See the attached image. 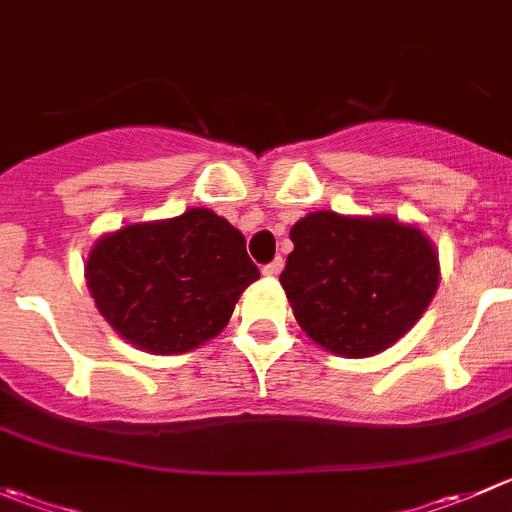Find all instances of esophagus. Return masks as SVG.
<instances>
[{
	"instance_id": "34e87169",
	"label": "esophagus",
	"mask_w": 512,
	"mask_h": 512,
	"mask_svg": "<svg viewBox=\"0 0 512 512\" xmlns=\"http://www.w3.org/2000/svg\"><path fill=\"white\" fill-rule=\"evenodd\" d=\"M282 265H285V262H282L280 257H277V260L267 262V265L262 267V275H265V277H277L282 272Z\"/></svg>"
}]
</instances>
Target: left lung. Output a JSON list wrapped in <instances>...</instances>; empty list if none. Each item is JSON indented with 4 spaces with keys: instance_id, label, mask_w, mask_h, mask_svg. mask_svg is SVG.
Instances as JSON below:
<instances>
[{
    "instance_id": "8db88e82",
    "label": "left lung",
    "mask_w": 512,
    "mask_h": 512,
    "mask_svg": "<svg viewBox=\"0 0 512 512\" xmlns=\"http://www.w3.org/2000/svg\"><path fill=\"white\" fill-rule=\"evenodd\" d=\"M295 250L280 282L310 340L370 357L403 337L438 290L428 237L390 217L312 212L290 230Z\"/></svg>"
}]
</instances>
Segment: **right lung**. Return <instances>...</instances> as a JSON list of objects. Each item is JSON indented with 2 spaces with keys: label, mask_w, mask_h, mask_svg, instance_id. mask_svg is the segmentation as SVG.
Wrapping results in <instances>:
<instances>
[{
  "label": "right lung",
  "mask_w": 512,
  "mask_h": 512,
  "mask_svg": "<svg viewBox=\"0 0 512 512\" xmlns=\"http://www.w3.org/2000/svg\"><path fill=\"white\" fill-rule=\"evenodd\" d=\"M84 275L97 310L124 340L175 355L215 337L260 270L240 230L195 207L102 237Z\"/></svg>",
  "instance_id": "right-lung-1"
}]
</instances>
